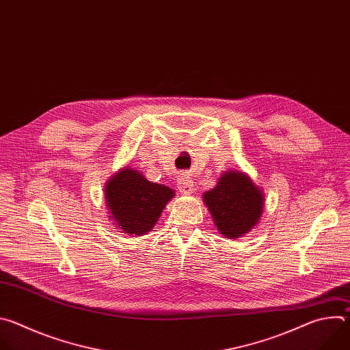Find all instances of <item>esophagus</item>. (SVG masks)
I'll use <instances>...</instances> for the list:
<instances>
[{"mask_svg":"<svg viewBox=\"0 0 350 350\" xmlns=\"http://www.w3.org/2000/svg\"><path fill=\"white\" fill-rule=\"evenodd\" d=\"M192 187H193V183L191 180H188L187 177L180 178L178 183H177V188L181 193H189L192 191Z\"/></svg>","mask_w":350,"mask_h":350,"instance_id":"1","label":"esophagus"}]
</instances>
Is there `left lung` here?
<instances>
[{"mask_svg":"<svg viewBox=\"0 0 350 350\" xmlns=\"http://www.w3.org/2000/svg\"><path fill=\"white\" fill-rule=\"evenodd\" d=\"M213 221L227 238H239L251 231L260 220L265 196L251 177L230 170L221 174L217 185L204 193Z\"/></svg>","mask_w":350,"mask_h":350,"instance_id":"obj_1","label":"left lung"}]
</instances>
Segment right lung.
I'll return each instance as SVG.
<instances>
[{
    "instance_id": "1",
    "label": "right lung",
    "mask_w": 350,
    "mask_h": 350,
    "mask_svg": "<svg viewBox=\"0 0 350 350\" xmlns=\"http://www.w3.org/2000/svg\"><path fill=\"white\" fill-rule=\"evenodd\" d=\"M174 191L148 181L138 170H119L105 187L107 206L112 220L127 235H144L157 224Z\"/></svg>"
}]
</instances>
